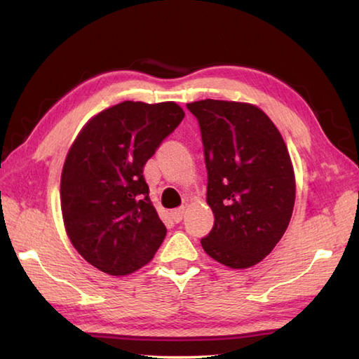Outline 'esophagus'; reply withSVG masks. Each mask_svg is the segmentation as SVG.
<instances>
[{"instance_id":"34e87169","label":"esophagus","mask_w":359,"mask_h":359,"mask_svg":"<svg viewBox=\"0 0 359 359\" xmlns=\"http://www.w3.org/2000/svg\"><path fill=\"white\" fill-rule=\"evenodd\" d=\"M184 212H185V210L184 208H177V210H172L171 211V217H172V220L175 224H179L182 219H184Z\"/></svg>"}]
</instances>
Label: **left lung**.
Wrapping results in <instances>:
<instances>
[{
    "label": "left lung",
    "instance_id": "left-lung-1",
    "mask_svg": "<svg viewBox=\"0 0 359 359\" xmlns=\"http://www.w3.org/2000/svg\"><path fill=\"white\" fill-rule=\"evenodd\" d=\"M187 108L199 121L215 225L205 253L248 269L271 253L294 205V172L278 128L255 104L201 100Z\"/></svg>",
    "mask_w": 359,
    "mask_h": 359
}]
</instances>
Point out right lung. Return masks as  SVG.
Wrapping results in <instances>:
<instances>
[{"mask_svg":"<svg viewBox=\"0 0 359 359\" xmlns=\"http://www.w3.org/2000/svg\"><path fill=\"white\" fill-rule=\"evenodd\" d=\"M185 117L174 102H123L90 118L67 152L60 184L75 250L111 276L147 265L166 228L149 199L143 166Z\"/></svg>","mask_w":359,"mask_h":359,"instance_id":"obj_1","label":"right lung"}]
</instances>
